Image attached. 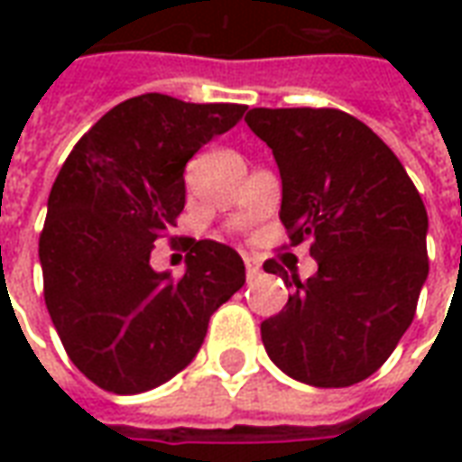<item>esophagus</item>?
Masks as SVG:
<instances>
[{
	"instance_id": "34e87169",
	"label": "esophagus",
	"mask_w": 462,
	"mask_h": 462,
	"mask_svg": "<svg viewBox=\"0 0 462 462\" xmlns=\"http://www.w3.org/2000/svg\"><path fill=\"white\" fill-rule=\"evenodd\" d=\"M245 267H247V280H254L257 274H260V262L257 260H252V257H245Z\"/></svg>"
}]
</instances>
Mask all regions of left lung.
I'll return each mask as SVG.
<instances>
[{
	"instance_id": "obj_1",
	"label": "left lung",
	"mask_w": 462,
	"mask_h": 462,
	"mask_svg": "<svg viewBox=\"0 0 462 462\" xmlns=\"http://www.w3.org/2000/svg\"><path fill=\"white\" fill-rule=\"evenodd\" d=\"M252 133L282 178L290 245L311 240L319 270L301 282L274 260L264 272L294 294L262 321V341L287 376L344 388L383 366L413 321L428 277V212L393 151L337 108H252Z\"/></svg>"
}]
</instances>
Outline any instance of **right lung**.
<instances>
[{"mask_svg": "<svg viewBox=\"0 0 462 462\" xmlns=\"http://www.w3.org/2000/svg\"><path fill=\"white\" fill-rule=\"evenodd\" d=\"M242 116L240 104L135 96L96 123L56 175L39 237L46 310L96 386L133 396L171 381L245 284L240 254L212 240H190L180 280L151 267L152 242L185 208L188 161Z\"/></svg>", "mask_w": 462, "mask_h": 462, "instance_id": "right-lung-1", "label": "right lung"}]
</instances>
